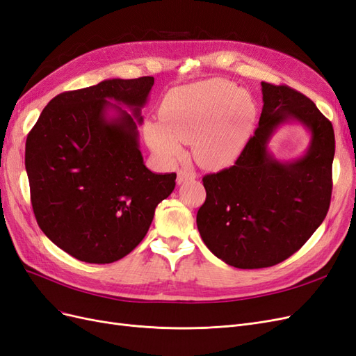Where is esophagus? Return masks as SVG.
Wrapping results in <instances>:
<instances>
[{
  "label": "esophagus",
  "mask_w": 356,
  "mask_h": 356,
  "mask_svg": "<svg viewBox=\"0 0 356 356\" xmlns=\"http://www.w3.org/2000/svg\"><path fill=\"white\" fill-rule=\"evenodd\" d=\"M196 178V172H193L190 169H181L178 170V178H177V182L178 184H182V182L186 181H191Z\"/></svg>",
  "instance_id": "obj_1"
}]
</instances>
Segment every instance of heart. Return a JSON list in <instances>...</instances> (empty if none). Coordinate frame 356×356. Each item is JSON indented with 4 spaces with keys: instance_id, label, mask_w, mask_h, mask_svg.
<instances>
[{
    "instance_id": "obj_1",
    "label": "heart",
    "mask_w": 356,
    "mask_h": 356,
    "mask_svg": "<svg viewBox=\"0 0 356 356\" xmlns=\"http://www.w3.org/2000/svg\"><path fill=\"white\" fill-rule=\"evenodd\" d=\"M252 115L250 96L229 81L209 80L172 89L160 106V123L147 126V138L166 159L184 154L182 141L195 139L203 166H227L239 154Z\"/></svg>"
}]
</instances>
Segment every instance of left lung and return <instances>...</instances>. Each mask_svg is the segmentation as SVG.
<instances>
[{
    "instance_id": "1",
    "label": "left lung",
    "mask_w": 356,
    "mask_h": 356,
    "mask_svg": "<svg viewBox=\"0 0 356 356\" xmlns=\"http://www.w3.org/2000/svg\"><path fill=\"white\" fill-rule=\"evenodd\" d=\"M263 111L234 165L203 177L207 200L197 211L202 241L238 268H263L297 252L327 217L332 191L334 129L307 96L261 83ZM300 121L312 134L307 154L279 162L266 143L279 124Z\"/></svg>"
}]
</instances>
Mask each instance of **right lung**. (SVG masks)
I'll use <instances>...</instances> for the list:
<instances>
[{"label": "right lung", "instance_id": "obj_1", "mask_svg": "<svg viewBox=\"0 0 356 356\" xmlns=\"http://www.w3.org/2000/svg\"><path fill=\"white\" fill-rule=\"evenodd\" d=\"M154 77L113 79L55 96L31 129L25 168L35 220L47 238L84 263L108 264L144 239L177 174H154L138 145ZM115 100L134 108L131 116ZM114 108L115 118L106 117Z\"/></svg>", "mask_w": 356, "mask_h": 356}]
</instances>
